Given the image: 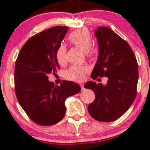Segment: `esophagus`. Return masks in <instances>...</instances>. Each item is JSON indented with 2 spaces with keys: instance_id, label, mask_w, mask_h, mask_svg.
Returning <instances> with one entry per match:
<instances>
[{
  "instance_id": "34e87169",
  "label": "esophagus",
  "mask_w": 150,
  "mask_h": 150,
  "mask_svg": "<svg viewBox=\"0 0 150 150\" xmlns=\"http://www.w3.org/2000/svg\"><path fill=\"white\" fill-rule=\"evenodd\" d=\"M79 86H80V87H81V90H83V89H84V84H79Z\"/></svg>"
}]
</instances>
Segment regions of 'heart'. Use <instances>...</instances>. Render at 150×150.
<instances>
[{"label":"heart","mask_w":150,"mask_h":150,"mask_svg":"<svg viewBox=\"0 0 150 150\" xmlns=\"http://www.w3.org/2000/svg\"><path fill=\"white\" fill-rule=\"evenodd\" d=\"M69 40L73 44L77 45L87 53L88 57H93L95 54L92 48V39L91 34L86 29H79L73 32L69 36ZM55 57L58 64L63 65L66 62V48L64 44L60 45L55 52ZM88 71L86 66L73 65L66 71V76L71 80L79 81L84 79L85 74Z\"/></svg>","instance_id":"b5f03b06"}]
</instances>
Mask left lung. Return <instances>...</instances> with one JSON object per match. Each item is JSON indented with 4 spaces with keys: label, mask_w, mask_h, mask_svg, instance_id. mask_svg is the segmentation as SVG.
Returning a JSON list of instances; mask_svg holds the SVG:
<instances>
[{
    "label": "left lung",
    "mask_w": 150,
    "mask_h": 150,
    "mask_svg": "<svg viewBox=\"0 0 150 150\" xmlns=\"http://www.w3.org/2000/svg\"><path fill=\"white\" fill-rule=\"evenodd\" d=\"M99 55L91 77H107L106 85L89 81L84 87L91 89L96 98L88 107L91 116L100 122H112L129 109L137 93L138 63L128 43L107 27L95 33Z\"/></svg>",
    "instance_id": "obj_1"
}]
</instances>
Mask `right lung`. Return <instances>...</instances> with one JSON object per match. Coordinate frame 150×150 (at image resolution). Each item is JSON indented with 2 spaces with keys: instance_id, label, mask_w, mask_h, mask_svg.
Instances as JSON below:
<instances>
[{
  "instance_id": "1",
  "label": "right lung",
  "mask_w": 150,
  "mask_h": 150,
  "mask_svg": "<svg viewBox=\"0 0 150 150\" xmlns=\"http://www.w3.org/2000/svg\"><path fill=\"white\" fill-rule=\"evenodd\" d=\"M66 26H55L30 37L21 49L15 64V93L25 112L41 126L56 124L65 115V100L80 91L76 83L63 81L56 86L49 74L59 69L57 49L67 33Z\"/></svg>"
}]
</instances>
